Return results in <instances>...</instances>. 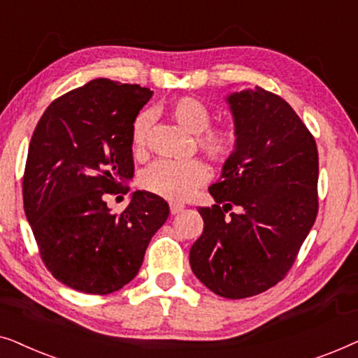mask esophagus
Masks as SVG:
<instances>
[{
	"label": "esophagus",
	"instance_id": "34e87169",
	"mask_svg": "<svg viewBox=\"0 0 358 358\" xmlns=\"http://www.w3.org/2000/svg\"><path fill=\"white\" fill-rule=\"evenodd\" d=\"M169 208H171V213L178 215L179 212H182V210H184V205H182V203H176V202H173V203H169Z\"/></svg>",
	"mask_w": 358,
	"mask_h": 358
}]
</instances>
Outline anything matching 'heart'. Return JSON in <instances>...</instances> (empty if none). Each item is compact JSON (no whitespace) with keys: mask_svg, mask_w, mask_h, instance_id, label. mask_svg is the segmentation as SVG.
Listing matches in <instances>:
<instances>
[{"mask_svg":"<svg viewBox=\"0 0 358 358\" xmlns=\"http://www.w3.org/2000/svg\"><path fill=\"white\" fill-rule=\"evenodd\" d=\"M168 115L189 134H195L197 148L213 163L224 164L238 153L241 134L236 124H210L212 110L197 97L182 96L174 99L168 106ZM148 124V115L141 114L136 117L131 127V150L136 155L145 150ZM208 176L210 171L202 159H159L141 176V185L148 192L179 202L207 182Z\"/></svg>","mask_w":358,"mask_h":358,"instance_id":"heart-1","label":"heart"}]
</instances>
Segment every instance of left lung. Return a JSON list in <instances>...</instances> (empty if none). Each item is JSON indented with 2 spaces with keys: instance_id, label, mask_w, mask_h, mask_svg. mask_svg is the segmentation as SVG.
<instances>
[{
  "instance_id": "left-lung-1",
  "label": "left lung",
  "mask_w": 358,
  "mask_h": 358,
  "mask_svg": "<svg viewBox=\"0 0 358 358\" xmlns=\"http://www.w3.org/2000/svg\"><path fill=\"white\" fill-rule=\"evenodd\" d=\"M241 134L199 207L203 233L190 248V267L208 290L241 300L283 280L317 215L315 136L280 96L256 87L228 97ZM236 208L234 213L232 208Z\"/></svg>"
}]
</instances>
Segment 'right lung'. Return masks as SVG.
I'll list each match as a JSON object with an SVG mask.
<instances>
[{
	"instance_id": "right-lung-1",
	"label": "right lung",
	"mask_w": 358,
	"mask_h": 358,
	"mask_svg": "<svg viewBox=\"0 0 358 358\" xmlns=\"http://www.w3.org/2000/svg\"><path fill=\"white\" fill-rule=\"evenodd\" d=\"M153 91L97 78L52 102L29 145L24 212L58 282L109 295L134 280L150 239L169 217L159 195L136 190L122 213L106 194L134 178L131 127Z\"/></svg>"
}]
</instances>
